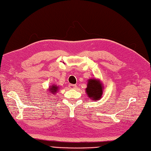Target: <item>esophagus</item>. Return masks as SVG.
<instances>
[{
	"label": "esophagus",
	"instance_id": "obj_1",
	"mask_svg": "<svg viewBox=\"0 0 151 151\" xmlns=\"http://www.w3.org/2000/svg\"><path fill=\"white\" fill-rule=\"evenodd\" d=\"M68 87H69V88H71V89H74V88H76L77 87V86H76V85L70 84V85H68Z\"/></svg>",
	"mask_w": 151,
	"mask_h": 151
}]
</instances>
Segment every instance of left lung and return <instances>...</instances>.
I'll return each instance as SVG.
<instances>
[{
	"label": "left lung",
	"instance_id": "left-lung-1",
	"mask_svg": "<svg viewBox=\"0 0 151 151\" xmlns=\"http://www.w3.org/2000/svg\"><path fill=\"white\" fill-rule=\"evenodd\" d=\"M104 87L99 79L91 78L87 81L85 92L89 99L92 100H99L102 97Z\"/></svg>",
	"mask_w": 151,
	"mask_h": 151
}]
</instances>
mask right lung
I'll use <instances>...</instances> for the list:
<instances>
[{
    "mask_svg": "<svg viewBox=\"0 0 151 151\" xmlns=\"http://www.w3.org/2000/svg\"><path fill=\"white\" fill-rule=\"evenodd\" d=\"M58 90H59V86H57V85H55V84L50 85L48 88V91H50L51 94H57Z\"/></svg>",
    "mask_w": 151,
    "mask_h": 151,
    "instance_id": "1",
    "label": "right lung"
}]
</instances>
